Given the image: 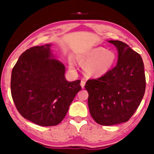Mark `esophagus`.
I'll return each instance as SVG.
<instances>
[{
  "label": "esophagus",
  "mask_w": 154,
  "mask_h": 154,
  "mask_svg": "<svg viewBox=\"0 0 154 154\" xmlns=\"http://www.w3.org/2000/svg\"><path fill=\"white\" fill-rule=\"evenodd\" d=\"M85 82L84 80H82V81H81V82H80V85H81V87H82V88H84V87H85Z\"/></svg>",
  "instance_id": "34e87169"
}]
</instances>
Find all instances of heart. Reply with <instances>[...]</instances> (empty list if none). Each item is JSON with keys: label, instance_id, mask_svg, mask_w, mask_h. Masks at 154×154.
<instances>
[{"label": "heart", "instance_id": "heart-1", "mask_svg": "<svg viewBox=\"0 0 154 154\" xmlns=\"http://www.w3.org/2000/svg\"><path fill=\"white\" fill-rule=\"evenodd\" d=\"M116 61L113 51L103 47H96L83 54L79 62L88 77H101L109 72Z\"/></svg>", "mask_w": 154, "mask_h": 154}]
</instances>
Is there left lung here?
<instances>
[{"instance_id":"8db88e82","label":"left lung","mask_w":154,"mask_h":154,"mask_svg":"<svg viewBox=\"0 0 154 154\" xmlns=\"http://www.w3.org/2000/svg\"><path fill=\"white\" fill-rule=\"evenodd\" d=\"M118 51L115 67L98 79H88V107L99 125L126 122L138 108L146 90L144 64L140 55L119 40H109Z\"/></svg>"}]
</instances>
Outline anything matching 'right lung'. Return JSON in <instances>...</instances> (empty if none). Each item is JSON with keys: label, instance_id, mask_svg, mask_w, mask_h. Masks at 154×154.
<instances>
[{"label": "right lung", "instance_id": "obj_1", "mask_svg": "<svg viewBox=\"0 0 154 154\" xmlns=\"http://www.w3.org/2000/svg\"><path fill=\"white\" fill-rule=\"evenodd\" d=\"M51 47L46 44L26 50L11 78V96L19 114L44 127L59 125L82 89L80 80H66L64 65L54 59Z\"/></svg>", "mask_w": 154, "mask_h": 154}]
</instances>
